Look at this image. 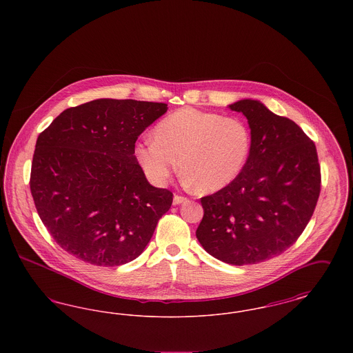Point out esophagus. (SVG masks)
<instances>
[{
  "label": "esophagus",
  "mask_w": 353,
  "mask_h": 353,
  "mask_svg": "<svg viewBox=\"0 0 353 353\" xmlns=\"http://www.w3.org/2000/svg\"><path fill=\"white\" fill-rule=\"evenodd\" d=\"M188 201V199L186 197H183V196H174L173 197V205H180V203H183V202Z\"/></svg>",
  "instance_id": "34e87169"
}]
</instances>
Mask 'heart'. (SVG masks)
<instances>
[{
  "label": "heart",
  "instance_id": "obj_1",
  "mask_svg": "<svg viewBox=\"0 0 353 353\" xmlns=\"http://www.w3.org/2000/svg\"><path fill=\"white\" fill-rule=\"evenodd\" d=\"M250 150L252 134L243 120L186 107L163 119L154 136L136 144L134 153L154 184L168 181L179 159L185 184L213 193L239 176Z\"/></svg>",
  "mask_w": 353,
  "mask_h": 353
}]
</instances>
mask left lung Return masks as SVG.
<instances>
[{
	"mask_svg": "<svg viewBox=\"0 0 353 353\" xmlns=\"http://www.w3.org/2000/svg\"><path fill=\"white\" fill-rule=\"evenodd\" d=\"M248 119L252 150L234 181L202 197V248L219 261L254 265L287 250L312 217L320 193L318 153L302 128L259 101L229 105Z\"/></svg>",
	"mask_w": 353,
	"mask_h": 353,
	"instance_id": "left-lung-1",
	"label": "left lung"
}]
</instances>
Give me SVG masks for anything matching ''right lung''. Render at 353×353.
Wrapping results in <instances>:
<instances>
[{
	"instance_id": "obj_1",
	"label": "right lung",
	"mask_w": 353,
	"mask_h": 353,
	"mask_svg": "<svg viewBox=\"0 0 353 353\" xmlns=\"http://www.w3.org/2000/svg\"><path fill=\"white\" fill-rule=\"evenodd\" d=\"M165 103L97 99L65 110L38 136L30 190L55 242L97 266L136 259L173 201L148 183L134 143Z\"/></svg>"
}]
</instances>
